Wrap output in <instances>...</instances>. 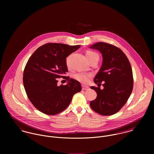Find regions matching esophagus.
<instances>
[{"label": "esophagus", "instance_id": "34e87169", "mask_svg": "<svg viewBox=\"0 0 154 154\" xmlns=\"http://www.w3.org/2000/svg\"><path fill=\"white\" fill-rule=\"evenodd\" d=\"M88 89H89V87L88 86L82 85V90H88Z\"/></svg>", "mask_w": 154, "mask_h": 154}]
</instances>
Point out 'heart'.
I'll return each instance as SVG.
<instances>
[{
	"mask_svg": "<svg viewBox=\"0 0 154 154\" xmlns=\"http://www.w3.org/2000/svg\"><path fill=\"white\" fill-rule=\"evenodd\" d=\"M95 56H98L96 53H95L92 51L88 50L86 53V57H87L88 60L90 59L91 58L95 57ZM70 57H71V56H69L66 58V65L67 66L69 65ZM91 77H92V74H91V73H76L74 75V78L76 81H79L81 83H83V84H87V83H88Z\"/></svg>",
	"mask_w": 154,
	"mask_h": 154,
	"instance_id": "b5f03b06",
	"label": "heart"
}]
</instances>
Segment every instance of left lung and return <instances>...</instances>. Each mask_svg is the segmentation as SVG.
<instances>
[{
	"mask_svg": "<svg viewBox=\"0 0 154 154\" xmlns=\"http://www.w3.org/2000/svg\"><path fill=\"white\" fill-rule=\"evenodd\" d=\"M90 48L98 50L103 56L102 66L94 79L98 87H91L97 97L90 102V106L101 115H112L124 106L132 93V67L126 54L115 45L98 42ZM102 82L103 90L99 88Z\"/></svg>",
	"mask_w": 154,
	"mask_h": 154,
	"instance_id": "8db88e82",
	"label": "left lung"
}]
</instances>
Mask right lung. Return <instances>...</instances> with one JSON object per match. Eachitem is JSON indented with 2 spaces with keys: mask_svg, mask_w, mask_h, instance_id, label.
Wrapping results in <instances>:
<instances>
[{
  "mask_svg": "<svg viewBox=\"0 0 154 154\" xmlns=\"http://www.w3.org/2000/svg\"><path fill=\"white\" fill-rule=\"evenodd\" d=\"M80 47L48 43L38 47L29 58L23 70V84L37 110L47 115L57 114L65 110L73 95L81 91L79 82L64 76L68 71L66 57ZM64 77L68 84L58 86L57 78Z\"/></svg>",
  "mask_w": 154,
  "mask_h": 154,
  "instance_id": "1",
  "label": "right lung"
}]
</instances>
